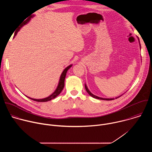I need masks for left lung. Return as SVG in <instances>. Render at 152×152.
<instances>
[{"mask_svg":"<svg viewBox=\"0 0 152 152\" xmlns=\"http://www.w3.org/2000/svg\"><path fill=\"white\" fill-rule=\"evenodd\" d=\"M140 46H141V45H140ZM141 48V47H140ZM85 90H86V91H87V93L91 96V97H94V98H95V99H100V100H114V99H104V98H102V97H98V96H95V95H94V94H93L90 91V90L88 89V88H87V86H86V85L85 84ZM117 97L116 99H117V98H118V97Z\"/></svg>","mask_w":152,"mask_h":152,"instance_id":"obj_1","label":"left lung"}]
</instances>
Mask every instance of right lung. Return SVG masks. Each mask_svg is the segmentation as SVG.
Masks as SVG:
<instances>
[{"label": "right lung", "mask_w": 152, "mask_h": 152, "mask_svg": "<svg viewBox=\"0 0 152 152\" xmlns=\"http://www.w3.org/2000/svg\"><path fill=\"white\" fill-rule=\"evenodd\" d=\"M32 16L31 15V17H29V18H28L26 20H25L23 22V24H22V26H20L22 27L24 25L26 24L28 21L31 20V18L32 17ZM20 28H19V29H18L17 31H16L15 32V34H14V36H15V35L17 34V33L18 32V31L20 30ZM72 66V65H70L69 66H68L67 67H66V69H65L63 71V72L62 73L61 75V77H60V79H59V83H58V87L56 89L55 91L52 94H51L50 96L46 97V98H45V99H32V98H30L29 97H28V98H29L31 100H33L34 101H36V102H48V101H50L53 99H55V97H56L62 91V90H63L64 88V80H65V78H66V73H67V70ZM27 97V96H26Z\"/></svg>", "instance_id": "right-lung-1"}]
</instances>
